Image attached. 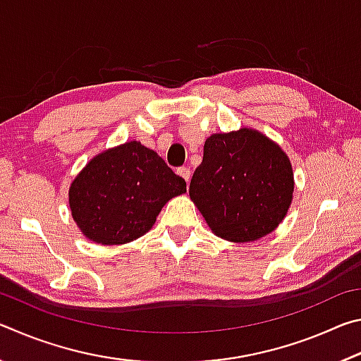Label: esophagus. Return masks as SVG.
Wrapping results in <instances>:
<instances>
[{"mask_svg":"<svg viewBox=\"0 0 361 361\" xmlns=\"http://www.w3.org/2000/svg\"><path fill=\"white\" fill-rule=\"evenodd\" d=\"M176 173H178L180 176H183V178H185L186 183H189V178H191V169L180 167L178 170H176Z\"/></svg>","mask_w":361,"mask_h":361,"instance_id":"1","label":"esophagus"}]
</instances>
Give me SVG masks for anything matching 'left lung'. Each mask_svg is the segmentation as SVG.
I'll list each match as a JSON object with an SVG mask.
<instances>
[{
  "mask_svg": "<svg viewBox=\"0 0 361 361\" xmlns=\"http://www.w3.org/2000/svg\"><path fill=\"white\" fill-rule=\"evenodd\" d=\"M288 156L262 133L240 129L205 140L189 195L210 229L231 242H253L282 223L293 197Z\"/></svg>",
  "mask_w": 361,
  "mask_h": 361,
  "instance_id": "left-lung-1",
  "label": "left lung"
}]
</instances>
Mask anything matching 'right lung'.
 Returning a JSON list of instances; mask_svg holds the SVG:
<instances>
[{"label":"right lung","mask_w":361,"mask_h":361,"mask_svg":"<svg viewBox=\"0 0 361 361\" xmlns=\"http://www.w3.org/2000/svg\"><path fill=\"white\" fill-rule=\"evenodd\" d=\"M186 181L162 157L129 142L94 157L70 188V209L87 239L118 245L146 234Z\"/></svg>","instance_id":"right-lung-1"}]
</instances>
